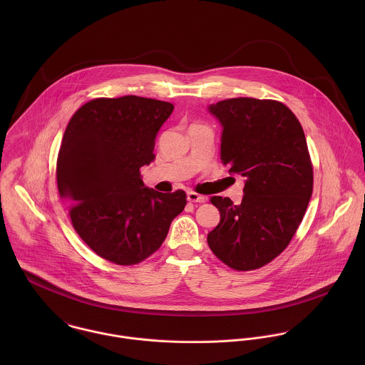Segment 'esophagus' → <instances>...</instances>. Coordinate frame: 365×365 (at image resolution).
Returning <instances> with one entry per match:
<instances>
[{"instance_id":"34e87169","label":"esophagus","mask_w":365,"mask_h":365,"mask_svg":"<svg viewBox=\"0 0 365 365\" xmlns=\"http://www.w3.org/2000/svg\"><path fill=\"white\" fill-rule=\"evenodd\" d=\"M187 200H188L190 202H197V204H204V202H207V197L200 195V194L192 192V191H190V192L187 194Z\"/></svg>"}]
</instances>
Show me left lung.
Segmentation results:
<instances>
[{
	"label": "left lung",
	"mask_w": 365,
	"mask_h": 365,
	"mask_svg": "<svg viewBox=\"0 0 365 365\" xmlns=\"http://www.w3.org/2000/svg\"><path fill=\"white\" fill-rule=\"evenodd\" d=\"M208 110L222 125V163L245 177L240 205L210 198L220 222L208 233L209 247L233 269H256L285 250L312 197L305 133L294 112L272 100L230 98Z\"/></svg>",
	"instance_id": "1"
}]
</instances>
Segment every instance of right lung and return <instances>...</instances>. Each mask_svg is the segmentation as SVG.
<instances>
[{
  "mask_svg": "<svg viewBox=\"0 0 365 365\" xmlns=\"http://www.w3.org/2000/svg\"><path fill=\"white\" fill-rule=\"evenodd\" d=\"M173 109L136 96L96 98L66 128L56 167L58 194L78 236L105 260H146L187 205L182 190L157 192L139 171L155 160L157 132Z\"/></svg>",
  "mask_w": 365,
  "mask_h": 365,
  "instance_id": "1",
  "label": "right lung"
}]
</instances>
